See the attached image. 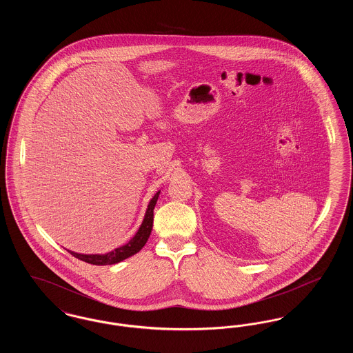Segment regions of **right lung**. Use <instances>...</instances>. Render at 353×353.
<instances>
[{
  "mask_svg": "<svg viewBox=\"0 0 353 353\" xmlns=\"http://www.w3.org/2000/svg\"><path fill=\"white\" fill-rule=\"evenodd\" d=\"M160 192L161 190H159L152 197L140 228L137 229L136 234L125 245L117 248L112 252H105V254H79V252H71V250H68V252L71 255H74L75 258H78L83 262H87V263H91V265H97V266L115 265V263H119V262L132 256L136 252H140L144 248V245L147 243V241L151 235L152 226H153V209H154L156 202L159 200Z\"/></svg>",
  "mask_w": 353,
  "mask_h": 353,
  "instance_id": "right-lung-1",
  "label": "right lung"
}]
</instances>
